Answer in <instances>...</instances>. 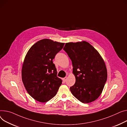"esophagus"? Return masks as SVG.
Wrapping results in <instances>:
<instances>
[{"label": "esophagus", "instance_id": "34e87169", "mask_svg": "<svg viewBox=\"0 0 127 127\" xmlns=\"http://www.w3.org/2000/svg\"><path fill=\"white\" fill-rule=\"evenodd\" d=\"M67 79V77H65L63 79V81L64 82H65V81H66Z\"/></svg>", "mask_w": 127, "mask_h": 127}]
</instances>
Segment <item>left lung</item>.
I'll return each mask as SVG.
<instances>
[{"instance_id": "obj_1", "label": "left lung", "mask_w": 127, "mask_h": 127, "mask_svg": "<svg viewBox=\"0 0 127 127\" xmlns=\"http://www.w3.org/2000/svg\"><path fill=\"white\" fill-rule=\"evenodd\" d=\"M63 49L71 60L75 83L70 88L73 95L83 103L96 99L107 79L105 62L97 50L86 41L66 43Z\"/></svg>"}]
</instances>
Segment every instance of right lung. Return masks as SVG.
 <instances>
[{
  "label": "right lung",
  "instance_id": "right-lung-1",
  "mask_svg": "<svg viewBox=\"0 0 127 127\" xmlns=\"http://www.w3.org/2000/svg\"><path fill=\"white\" fill-rule=\"evenodd\" d=\"M64 43L44 39L29 50L23 63L22 80L28 94L40 102L54 97L62 84L53 60Z\"/></svg>",
  "mask_w": 127,
  "mask_h": 127
}]
</instances>
